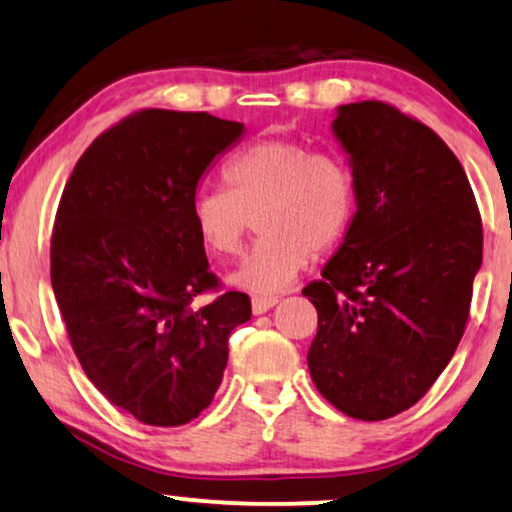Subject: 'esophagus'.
I'll return each mask as SVG.
<instances>
[{
  "instance_id": "esophagus-1",
  "label": "esophagus",
  "mask_w": 512,
  "mask_h": 512,
  "mask_svg": "<svg viewBox=\"0 0 512 512\" xmlns=\"http://www.w3.org/2000/svg\"><path fill=\"white\" fill-rule=\"evenodd\" d=\"M278 304V297H271V295H252V313H267L271 306Z\"/></svg>"
}]
</instances>
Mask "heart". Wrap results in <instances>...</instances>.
Returning <instances> with one entry per match:
<instances>
[{
  "mask_svg": "<svg viewBox=\"0 0 512 512\" xmlns=\"http://www.w3.org/2000/svg\"><path fill=\"white\" fill-rule=\"evenodd\" d=\"M222 180L227 189H196L189 215L203 248L220 260L241 252L257 217L260 241L231 274V283L250 292L288 288L311 255L342 241L356 215L351 168L304 142H252L224 163Z\"/></svg>",
  "mask_w": 512,
  "mask_h": 512,
  "instance_id": "1",
  "label": "heart"
}]
</instances>
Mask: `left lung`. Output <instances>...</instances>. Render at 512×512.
Returning a JSON list of instances; mask_svg holds the SVG:
<instances>
[{"mask_svg":"<svg viewBox=\"0 0 512 512\" xmlns=\"http://www.w3.org/2000/svg\"><path fill=\"white\" fill-rule=\"evenodd\" d=\"M358 210L323 278L309 372L353 419L410 410L452 360L482 264V217L463 166L438 133L381 100L339 107Z\"/></svg>","mask_w":512,"mask_h":512,"instance_id":"obj_1","label":"left lung"}]
</instances>
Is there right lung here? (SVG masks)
Listing matches in <instances>:
<instances>
[{
    "mask_svg": "<svg viewBox=\"0 0 512 512\" xmlns=\"http://www.w3.org/2000/svg\"><path fill=\"white\" fill-rule=\"evenodd\" d=\"M243 124L140 109L93 140L60 196L51 285L86 377L147 426H182L213 403L229 335L250 297L222 292L189 201ZM215 294L201 307L195 299Z\"/></svg>",
    "mask_w": 512,
    "mask_h": 512,
    "instance_id": "right-lung-1",
    "label": "right lung"
}]
</instances>
